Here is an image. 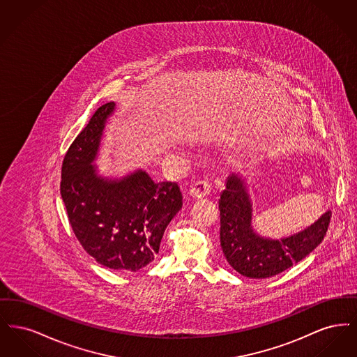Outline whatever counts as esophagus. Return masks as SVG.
I'll use <instances>...</instances> for the list:
<instances>
[{"instance_id": "1", "label": "esophagus", "mask_w": 357, "mask_h": 357, "mask_svg": "<svg viewBox=\"0 0 357 357\" xmlns=\"http://www.w3.org/2000/svg\"><path fill=\"white\" fill-rule=\"evenodd\" d=\"M210 190H211V183L208 181H198V182L194 183V186L191 187L190 194L194 198L201 199V198H204L210 194Z\"/></svg>"}]
</instances>
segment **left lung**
Wrapping results in <instances>:
<instances>
[{
    "label": "left lung",
    "mask_w": 357,
    "mask_h": 357,
    "mask_svg": "<svg viewBox=\"0 0 357 357\" xmlns=\"http://www.w3.org/2000/svg\"><path fill=\"white\" fill-rule=\"evenodd\" d=\"M221 246L227 262L239 274L250 278H268L280 274L305 258L321 243L332 213L305 230L282 239L255 234L252 227V204L243 181L231 175L220 199Z\"/></svg>",
    "instance_id": "8db88e82"
}]
</instances>
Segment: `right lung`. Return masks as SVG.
Instances as JSON below:
<instances>
[{
    "label": "right lung",
    "mask_w": 357,
    "mask_h": 357,
    "mask_svg": "<svg viewBox=\"0 0 357 357\" xmlns=\"http://www.w3.org/2000/svg\"><path fill=\"white\" fill-rule=\"evenodd\" d=\"M114 109V102L99 107L69 146L60 192L85 252L109 269L136 272L158 255L167 225L182 207V192L178 183H155L142 170L120 181L96 175L91 163Z\"/></svg>",
    "instance_id": "obj_1"
}]
</instances>
